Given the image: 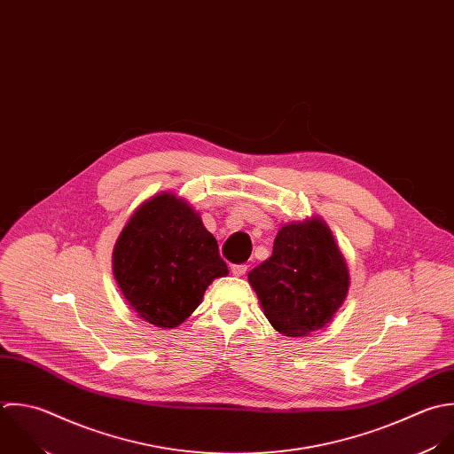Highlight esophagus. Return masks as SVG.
I'll return each instance as SVG.
<instances>
[{"label": "esophagus", "mask_w": 454, "mask_h": 454, "mask_svg": "<svg viewBox=\"0 0 454 454\" xmlns=\"http://www.w3.org/2000/svg\"><path fill=\"white\" fill-rule=\"evenodd\" d=\"M231 272H233V276H244L246 272H247V265L246 263H240V265H233L231 267Z\"/></svg>", "instance_id": "obj_1"}]
</instances>
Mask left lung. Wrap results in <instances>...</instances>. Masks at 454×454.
I'll return each mask as SVG.
<instances>
[{
    "instance_id": "left-lung-1",
    "label": "left lung",
    "mask_w": 454,
    "mask_h": 454,
    "mask_svg": "<svg viewBox=\"0 0 454 454\" xmlns=\"http://www.w3.org/2000/svg\"><path fill=\"white\" fill-rule=\"evenodd\" d=\"M270 325L283 336H306L325 324L347 299V262L320 217L285 224L272 256L247 274Z\"/></svg>"
}]
</instances>
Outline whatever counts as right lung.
Instances as JSON below:
<instances>
[{"mask_svg": "<svg viewBox=\"0 0 454 454\" xmlns=\"http://www.w3.org/2000/svg\"><path fill=\"white\" fill-rule=\"evenodd\" d=\"M113 274L129 306L148 324L173 329L228 274L217 240L187 201L160 192L136 208L113 249Z\"/></svg>", "mask_w": 454, "mask_h": 454, "instance_id": "right-lung-1", "label": "right lung"}]
</instances>
